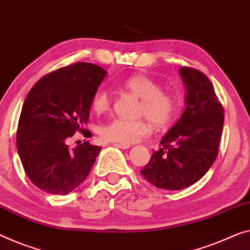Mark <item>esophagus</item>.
<instances>
[{"label":"esophagus","instance_id":"1","mask_svg":"<svg viewBox=\"0 0 250 250\" xmlns=\"http://www.w3.org/2000/svg\"><path fill=\"white\" fill-rule=\"evenodd\" d=\"M114 146L116 147H120V148H123V149H126V148H129L130 145L129 144H121V143H114L113 144Z\"/></svg>","mask_w":250,"mask_h":250}]
</instances>
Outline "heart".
I'll list each match as a JSON object with an SVG mask.
<instances>
[{
  "instance_id": "obj_1",
  "label": "heart",
  "mask_w": 250,
  "mask_h": 250,
  "mask_svg": "<svg viewBox=\"0 0 250 250\" xmlns=\"http://www.w3.org/2000/svg\"><path fill=\"white\" fill-rule=\"evenodd\" d=\"M123 88L141 98L138 115L145 116L156 128L170 125L179 109L178 97L170 91L162 90V86L146 75H134L123 83ZM112 96L109 91L101 88L91 98V109L95 113H105L110 108ZM151 133V125L145 120L128 121L114 118L99 128V136L104 141L121 144L135 143Z\"/></svg>"
}]
</instances>
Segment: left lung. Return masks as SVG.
<instances>
[{
  "label": "left lung",
  "mask_w": 250,
  "mask_h": 250,
  "mask_svg": "<svg viewBox=\"0 0 250 250\" xmlns=\"http://www.w3.org/2000/svg\"><path fill=\"white\" fill-rule=\"evenodd\" d=\"M186 85V109L161 141L141 174L159 189L181 190L198 182L218 155L224 107L203 72L180 68Z\"/></svg>",
  "instance_id": "1"
}]
</instances>
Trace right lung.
<instances>
[{
	"mask_svg": "<svg viewBox=\"0 0 250 250\" xmlns=\"http://www.w3.org/2000/svg\"><path fill=\"white\" fill-rule=\"evenodd\" d=\"M107 72L97 64L76 62L50 72L29 91L23 103L17 147L26 175L51 194L75 190L90 172L102 147L88 142L75 148L69 138L89 120L91 98Z\"/></svg>",
	"mask_w": 250,
	"mask_h": 250,
	"instance_id": "add662e5",
	"label": "right lung"
}]
</instances>
